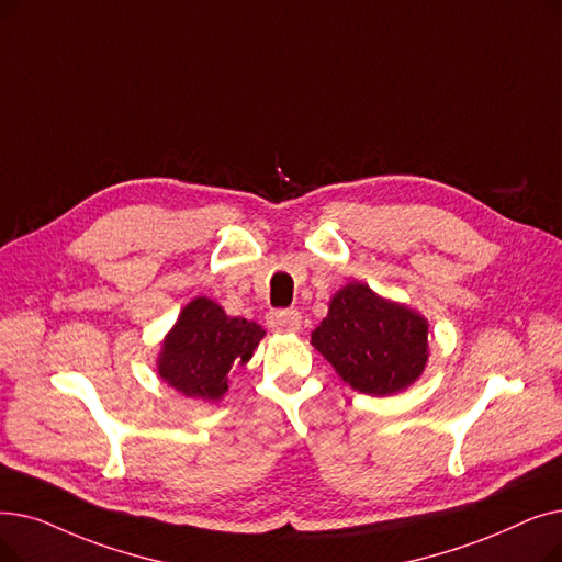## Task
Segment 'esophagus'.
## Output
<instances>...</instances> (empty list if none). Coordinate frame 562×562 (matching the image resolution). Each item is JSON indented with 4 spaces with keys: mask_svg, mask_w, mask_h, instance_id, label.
<instances>
[{
    "mask_svg": "<svg viewBox=\"0 0 562 562\" xmlns=\"http://www.w3.org/2000/svg\"><path fill=\"white\" fill-rule=\"evenodd\" d=\"M266 324L276 333H296L301 328L299 310H271L266 314Z\"/></svg>",
    "mask_w": 562,
    "mask_h": 562,
    "instance_id": "1",
    "label": "esophagus"
}]
</instances>
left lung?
<instances>
[{
  "instance_id": "8db88e82",
  "label": "left lung",
  "mask_w": 562,
  "mask_h": 562,
  "mask_svg": "<svg viewBox=\"0 0 562 562\" xmlns=\"http://www.w3.org/2000/svg\"><path fill=\"white\" fill-rule=\"evenodd\" d=\"M312 347L358 393L393 395L425 370L427 322L353 282L335 294Z\"/></svg>"
}]
</instances>
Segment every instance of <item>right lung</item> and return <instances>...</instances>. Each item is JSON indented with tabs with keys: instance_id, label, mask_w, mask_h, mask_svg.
<instances>
[{
	"instance_id": "1",
	"label": "right lung",
	"mask_w": 562,
	"mask_h": 562,
	"mask_svg": "<svg viewBox=\"0 0 562 562\" xmlns=\"http://www.w3.org/2000/svg\"><path fill=\"white\" fill-rule=\"evenodd\" d=\"M263 328L200 296L186 305L158 358L160 379L186 397L221 400L234 364L248 362Z\"/></svg>"
}]
</instances>
